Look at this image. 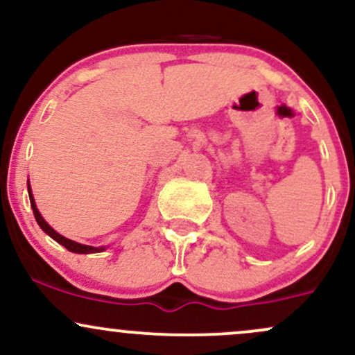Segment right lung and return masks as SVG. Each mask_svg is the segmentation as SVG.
Here are the masks:
<instances>
[{
    "mask_svg": "<svg viewBox=\"0 0 355 355\" xmlns=\"http://www.w3.org/2000/svg\"><path fill=\"white\" fill-rule=\"evenodd\" d=\"M28 193H30L31 209H33V214H35L36 222H38V225L42 227V230H43V232H46V234L50 235V237H51L53 240H56V242L61 243V245H63V247H67L68 250H70V252H75V254H95V252H101V250H105L103 247L81 245V243H78V242H73V240L67 239V237H63V235H60L58 232L53 230L51 227L48 225L46 222H44V218L42 217V215H40L38 209H36V205H35V198H33V195H31V189H30V185H28Z\"/></svg>",
    "mask_w": 355,
    "mask_h": 355,
    "instance_id": "1",
    "label": "right lung"
}]
</instances>
